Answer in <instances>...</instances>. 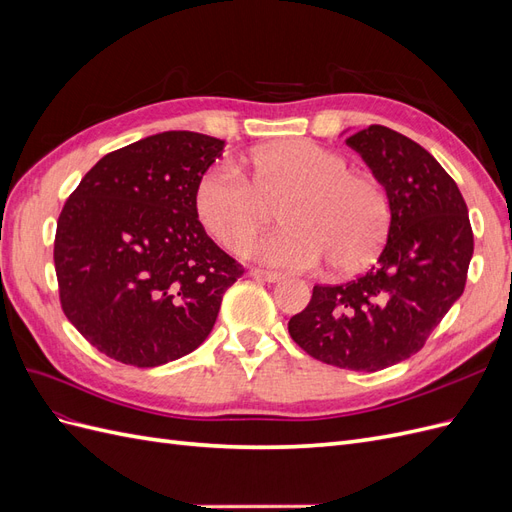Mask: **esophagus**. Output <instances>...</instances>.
<instances>
[{"instance_id": "obj_1", "label": "esophagus", "mask_w": 512, "mask_h": 512, "mask_svg": "<svg viewBox=\"0 0 512 512\" xmlns=\"http://www.w3.org/2000/svg\"><path fill=\"white\" fill-rule=\"evenodd\" d=\"M247 275L254 277V280H262V282H280L282 280V273H275V271H265V269H256L252 267L247 271Z\"/></svg>"}]
</instances>
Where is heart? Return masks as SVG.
<instances>
[{
    "instance_id": "1",
    "label": "heart",
    "mask_w": 512,
    "mask_h": 512,
    "mask_svg": "<svg viewBox=\"0 0 512 512\" xmlns=\"http://www.w3.org/2000/svg\"><path fill=\"white\" fill-rule=\"evenodd\" d=\"M247 179L218 164L198 181L196 211L203 226L230 250H241L280 205L284 228L250 245V256L273 267L307 271L329 260L354 271L376 256L391 224L382 185L352 173L339 153L294 138L260 147L245 160Z\"/></svg>"
}]
</instances>
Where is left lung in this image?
<instances>
[{
  "mask_svg": "<svg viewBox=\"0 0 512 512\" xmlns=\"http://www.w3.org/2000/svg\"><path fill=\"white\" fill-rule=\"evenodd\" d=\"M391 207L378 262L356 280L314 286L312 301L288 322L314 359L378 371L410 359L463 294L474 252L468 207L457 183L427 149L384 126L346 138Z\"/></svg>",
  "mask_w": 512,
  "mask_h": 512,
  "instance_id": "left-lung-1",
  "label": "left lung"
}]
</instances>
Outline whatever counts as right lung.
Returning a JSON list of instances; mask_svg holds the SVG:
<instances>
[{
    "instance_id": "add662e5",
    "label": "right lung",
    "mask_w": 512,
    "mask_h": 512,
    "mask_svg": "<svg viewBox=\"0 0 512 512\" xmlns=\"http://www.w3.org/2000/svg\"><path fill=\"white\" fill-rule=\"evenodd\" d=\"M224 141L173 130L106 156L81 179L55 232L66 318L111 359L158 367L205 342L243 275L213 243L196 188Z\"/></svg>"
}]
</instances>
